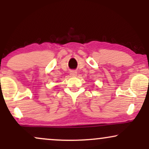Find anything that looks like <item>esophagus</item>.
<instances>
[{
    "label": "esophagus",
    "instance_id": "esophagus-1",
    "mask_svg": "<svg viewBox=\"0 0 149 149\" xmlns=\"http://www.w3.org/2000/svg\"><path fill=\"white\" fill-rule=\"evenodd\" d=\"M70 76L71 77H76L77 76V72L76 71H72L70 72Z\"/></svg>",
    "mask_w": 149,
    "mask_h": 149
}]
</instances>
